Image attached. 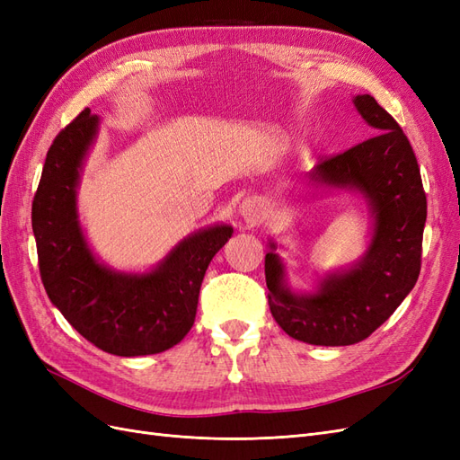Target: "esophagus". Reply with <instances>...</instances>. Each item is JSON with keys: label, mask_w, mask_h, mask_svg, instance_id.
Returning a JSON list of instances; mask_svg holds the SVG:
<instances>
[{"label": "esophagus", "mask_w": 460, "mask_h": 460, "mask_svg": "<svg viewBox=\"0 0 460 460\" xmlns=\"http://www.w3.org/2000/svg\"><path fill=\"white\" fill-rule=\"evenodd\" d=\"M240 215L247 222V225H257V222H261V218L264 215V208H262L261 201H257V199H245L240 205Z\"/></svg>", "instance_id": "esophagus-1"}]
</instances>
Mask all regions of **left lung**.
I'll list each match as a JSON object with an SVG mask.
<instances>
[{
  "instance_id": "left-lung-1",
  "label": "left lung",
  "mask_w": 460,
  "mask_h": 460,
  "mask_svg": "<svg viewBox=\"0 0 460 460\" xmlns=\"http://www.w3.org/2000/svg\"><path fill=\"white\" fill-rule=\"evenodd\" d=\"M353 105L374 136L318 163L309 184L353 191L365 199L372 218L367 252L351 267L324 274L313 291L289 286L274 240H269L264 257L274 320L288 336L311 345L367 340L411 294L420 274L426 193L414 151L372 95H353Z\"/></svg>"
}]
</instances>
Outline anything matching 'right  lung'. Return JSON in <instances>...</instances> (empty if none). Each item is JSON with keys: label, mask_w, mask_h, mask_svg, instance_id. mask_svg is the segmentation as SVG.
I'll list each match as a JSON object with an SVG mask.
<instances>
[{"label": "right lung", "mask_w": 460, "mask_h": 460, "mask_svg": "<svg viewBox=\"0 0 460 460\" xmlns=\"http://www.w3.org/2000/svg\"><path fill=\"white\" fill-rule=\"evenodd\" d=\"M97 132L100 117L84 109L48 151L32 203L41 282L68 324L102 351L163 353L191 330L205 270L234 228L213 225L193 232L144 272L107 267L78 218L80 176Z\"/></svg>", "instance_id": "obj_1"}]
</instances>
